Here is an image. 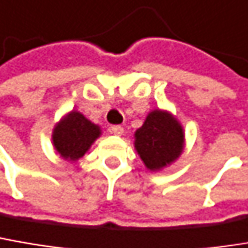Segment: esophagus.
<instances>
[{
	"label": "esophagus",
	"instance_id": "obj_1",
	"mask_svg": "<svg viewBox=\"0 0 248 248\" xmlns=\"http://www.w3.org/2000/svg\"><path fill=\"white\" fill-rule=\"evenodd\" d=\"M110 132H112L113 135L121 136V135L124 133V127H122L121 124H113V126H110Z\"/></svg>",
	"mask_w": 248,
	"mask_h": 248
}]
</instances>
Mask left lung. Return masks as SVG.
Listing matches in <instances>:
<instances>
[{
	"mask_svg": "<svg viewBox=\"0 0 248 248\" xmlns=\"http://www.w3.org/2000/svg\"><path fill=\"white\" fill-rule=\"evenodd\" d=\"M135 147L147 169L159 170L179 157L183 149V129L168 112L153 110L135 133Z\"/></svg>",
	"mask_w": 248,
	"mask_h": 248,
	"instance_id": "8db88e82",
	"label": "left lung"
}]
</instances>
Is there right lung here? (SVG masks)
Listing matches in <instances>:
<instances>
[{"label":"right lung","instance_id":"obj_1","mask_svg":"<svg viewBox=\"0 0 248 248\" xmlns=\"http://www.w3.org/2000/svg\"><path fill=\"white\" fill-rule=\"evenodd\" d=\"M101 135V129L77 110L71 112L54 129L52 140L57 152L66 160H78Z\"/></svg>","mask_w":248,"mask_h":248}]
</instances>
